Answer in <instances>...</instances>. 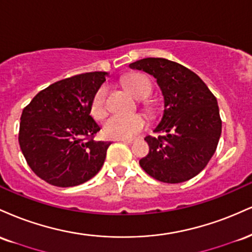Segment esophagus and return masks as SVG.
Here are the masks:
<instances>
[{
  "label": "esophagus",
  "mask_w": 252,
  "mask_h": 252,
  "mask_svg": "<svg viewBox=\"0 0 252 252\" xmlns=\"http://www.w3.org/2000/svg\"><path fill=\"white\" fill-rule=\"evenodd\" d=\"M119 140L123 141V143H125V144H132V143H134L135 139H119Z\"/></svg>",
  "instance_id": "esophagus-1"
}]
</instances>
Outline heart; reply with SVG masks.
<instances>
[{
	"label": "heart",
	"instance_id": "1",
	"mask_svg": "<svg viewBox=\"0 0 252 252\" xmlns=\"http://www.w3.org/2000/svg\"><path fill=\"white\" fill-rule=\"evenodd\" d=\"M124 84L138 99H146L152 92V84H151L150 79L140 73L128 75L124 80ZM107 94L108 87L106 85H102L97 88V91L92 97L91 114L95 119H102L107 114V103H106ZM147 125H149V121L144 114H114L105 121L102 133L106 138L109 139H129L144 131Z\"/></svg>",
	"mask_w": 252,
	"mask_h": 252
}]
</instances>
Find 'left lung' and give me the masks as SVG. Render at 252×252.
<instances>
[{
  "label": "left lung",
  "instance_id": "left-lung-1",
  "mask_svg": "<svg viewBox=\"0 0 252 252\" xmlns=\"http://www.w3.org/2000/svg\"><path fill=\"white\" fill-rule=\"evenodd\" d=\"M157 79L164 95V115L147 135L149 155L139 160L159 182L178 184L205 168L217 149L221 120L217 99L196 73L167 59L146 58L129 64Z\"/></svg>",
  "mask_w": 252,
  "mask_h": 252
}]
</instances>
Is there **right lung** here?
Here are the masks:
<instances>
[{"mask_svg":"<svg viewBox=\"0 0 252 252\" xmlns=\"http://www.w3.org/2000/svg\"><path fill=\"white\" fill-rule=\"evenodd\" d=\"M106 74L84 73L56 81L23 108L21 151L32 172L48 184H84L102 167L111 143L94 140L100 127L90 113L92 97Z\"/></svg>","mask_w":252,"mask_h":252,"instance_id":"right-lung-1","label":"right lung"}]
</instances>
